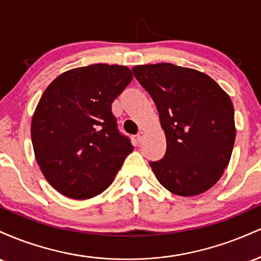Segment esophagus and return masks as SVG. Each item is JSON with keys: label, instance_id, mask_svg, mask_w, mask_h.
I'll return each mask as SVG.
<instances>
[{"label": "esophagus", "instance_id": "1", "mask_svg": "<svg viewBox=\"0 0 261 261\" xmlns=\"http://www.w3.org/2000/svg\"><path fill=\"white\" fill-rule=\"evenodd\" d=\"M143 137H145V133H143V131H140V133L137 134V141H139V142H142Z\"/></svg>", "mask_w": 261, "mask_h": 261}]
</instances>
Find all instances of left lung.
Returning a JSON list of instances; mask_svg holds the SVG:
<instances>
[{"label":"left lung","instance_id":"1","mask_svg":"<svg viewBox=\"0 0 261 261\" xmlns=\"http://www.w3.org/2000/svg\"><path fill=\"white\" fill-rule=\"evenodd\" d=\"M134 76L157 107L167 151L149 162L158 181L179 196L214 187L228 166L236 140L230 98L207 74L173 64L135 66Z\"/></svg>","mask_w":261,"mask_h":261}]
</instances>
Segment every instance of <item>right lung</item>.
<instances>
[{
  "instance_id": "right-lung-1",
  "label": "right lung",
  "mask_w": 261,
  "mask_h": 261,
  "mask_svg": "<svg viewBox=\"0 0 261 261\" xmlns=\"http://www.w3.org/2000/svg\"><path fill=\"white\" fill-rule=\"evenodd\" d=\"M131 80L126 66L95 64L60 74L45 89L32 142L44 176L62 195L82 200L103 193L133 152L112 112Z\"/></svg>"
}]
</instances>
